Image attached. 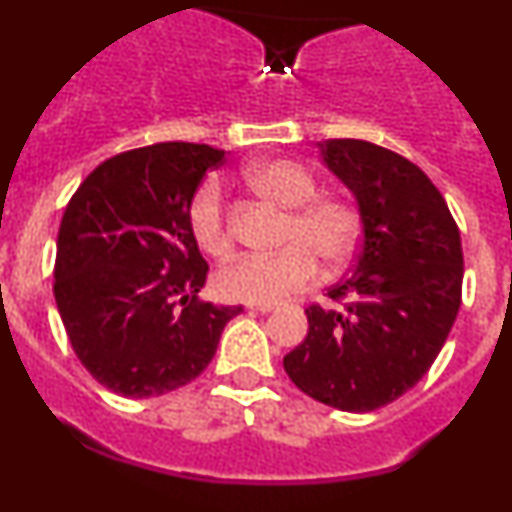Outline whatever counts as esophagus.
<instances>
[{"instance_id":"1","label":"esophagus","mask_w":512,"mask_h":512,"mask_svg":"<svg viewBox=\"0 0 512 512\" xmlns=\"http://www.w3.org/2000/svg\"><path fill=\"white\" fill-rule=\"evenodd\" d=\"M252 314H267V312H275V304H247Z\"/></svg>"}]
</instances>
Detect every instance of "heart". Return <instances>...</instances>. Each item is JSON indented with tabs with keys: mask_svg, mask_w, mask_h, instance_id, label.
Instances as JSON below:
<instances>
[{
	"mask_svg": "<svg viewBox=\"0 0 512 512\" xmlns=\"http://www.w3.org/2000/svg\"><path fill=\"white\" fill-rule=\"evenodd\" d=\"M247 188L265 203L285 208L280 245L275 255H242L215 272L213 287L227 302L277 304L299 292L317 275V261L339 267L359 245V213L339 195H317V178L287 158L260 160L242 173ZM188 230L195 245L213 257H223L232 247L223 185L205 178L188 203Z\"/></svg>",
	"mask_w": 512,
	"mask_h": 512,
	"instance_id": "obj_1",
	"label": "heart"
}]
</instances>
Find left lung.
Segmentation results:
<instances>
[{"instance_id":"left-lung-1","label":"left lung","mask_w":512,"mask_h":512,"mask_svg":"<svg viewBox=\"0 0 512 512\" xmlns=\"http://www.w3.org/2000/svg\"><path fill=\"white\" fill-rule=\"evenodd\" d=\"M324 165L352 190L361 247L352 275L329 289L339 309L312 304L309 332L285 371L314 401L369 414L431 369L461 307V232L418 165L356 138L319 143Z\"/></svg>"}]
</instances>
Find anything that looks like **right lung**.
Wrapping results in <instances>:
<instances>
[{
	"label": "right lung",
	"instance_id": "obj_1",
	"mask_svg": "<svg viewBox=\"0 0 512 512\" xmlns=\"http://www.w3.org/2000/svg\"><path fill=\"white\" fill-rule=\"evenodd\" d=\"M223 156L183 141L118 153L66 205L56 307L79 361L113 394L148 399L190 384L242 312L198 299L208 262L185 220L195 188Z\"/></svg>",
	"mask_w": 512,
	"mask_h": 512
}]
</instances>
